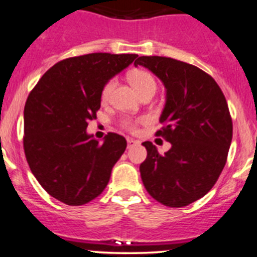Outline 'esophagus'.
Wrapping results in <instances>:
<instances>
[{"label":"esophagus","mask_w":257,"mask_h":257,"mask_svg":"<svg viewBox=\"0 0 257 257\" xmlns=\"http://www.w3.org/2000/svg\"><path fill=\"white\" fill-rule=\"evenodd\" d=\"M126 142H128V148H132L133 146H136L137 143H138V142H136L134 140H132V138H128V140H126Z\"/></svg>","instance_id":"esophagus-1"}]
</instances>
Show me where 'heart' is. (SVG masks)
Returning <instances> with one entry per match:
<instances>
[{
	"label": "heart",
	"instance_id": "b5f03b06",
	"mask_svg": "<svg viewBox=\"0 0 257 257\" xmlns=\"http://www.w3.org/2000/svg\"><path fill=\"white\" fill-rule=\"evenodd\" d=\"M129 81H131L134 90L140 93V95L148 92V91H155L156 92V88H157V82H156L155 77H153L150 72L145 71V69H136V71L131 72V74H129ZM114 85V78H110V80L106 81V83L104 85V87H102L101 90V99L104 100V101H106V100L109 99V96L110 93H111ZM137 124H138V121H133L131 120V119H124V120L121 121V125L131 132L137 131Z\"/></svg>",
	"mask_w": 257,
	"mask_h": 257
}]
</instances>
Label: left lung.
I'll return each instance as SVG.
<instances>
[{"label":"left lung","mask_w":257,"mask_h":257,"mask_svg":"<svg viewBox=\"0 0 257 257\" xmlns=\"http://www.w3.org/2000/svg\"><path fill=\"white\" fill-rule=\"evenodd\" d=\"M134 66L150 69L166 87V104L156 136L171 143L160 155L143 142V185L153 199L171 208L203 198L217 183L232 141V117L226 97L212 76L193 64L167 57H140Z\"/></svg>","instance_id":"8db88e82"}]
</instances>
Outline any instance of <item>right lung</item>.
<instances>
[{
	"label": "right lung",
	"mask_w": 257,
	"mask_h": 257,
	"mask_svg": "<svg viewBox=\"0 0 257 257\" xmlns=\"http://www.w3.org/2000/svg\"><path fill=\"white\" fill-rule=\"evenodd\" d=\"M137 54L91 53L48 69L29 93L24 109V151L31 172L49 195L67 205H83L104 191L126 148L124 137L104 142L86 133L96 119L106 81Z\"/></svg>",
	"instance_id": "add662e5"
}]
</instances>
